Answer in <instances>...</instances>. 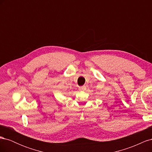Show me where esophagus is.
Here are the masks:
<instances>
[{
    "label": "esophagus",
    "instance_id": "obj_1",
    "mask_svg": "<svg viewBox=\"0 0 152 152\" xmlns=\"http://www.w3.org/2000/svg\"><path fill=\"white\" fill-rule=\"evenodd\" d=\"M79 91H84L86 90V86H82V87H80L79 88Z\"/></svg>",
    "mask_w": 152,
    "mask_h": 152
}]
</instances>
